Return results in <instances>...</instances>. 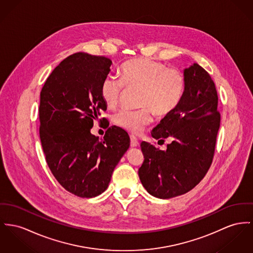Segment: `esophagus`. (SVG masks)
I'll return each instance as SVG.
<instances>
[{
  "label": "esophagus",
  "instance_id": "1",
  "mask_svg": "<svg viewBox=\"0 0 253 253\" xmlns=\"http://www.w3.org/2000/svg\"><path fill=\"white\" fill-rule=\"evenodd\" d=\"M139 146V141H138V139L133 136V135H131L130 136V147L131 148H135V147H138Z\"/></svg>",
  "mask_w": 253,
  "mask_h": 253
}]
</instances>
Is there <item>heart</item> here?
I'll return each mask as SVG.
<instances>
[{
  "instance_id": "obj_1",
  "label": "heart",
  "mask_w": 253,
  "mask_h": 253,
  "mask_svg": "<svg viewBox=\"0 0 253 253\" xmlns=\"http://www.w3.org/2000/svg\"><path fill=\"white\" fill-rule=\"evenodd\" d=\"M125 86L140 88L138 110L122 109L113 116L119 127L138 134L152 122V111L159 117L171 114L179 105L185 92V78L176 69L149 58H137L121 68V79L107 76L100 88L101 100L107 107L117 105Z\"/></svg>"
}]
</instances>
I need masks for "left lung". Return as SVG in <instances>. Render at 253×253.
<instances>
[{"label":"left lung","instance_id":"1","mask_svg":"<svg viewBox=\"0 0 253 253\" xmlns=\"http://www.w3.org/2000/svg\"><path fill=\"white\" fill-rule=\"evenodd\" d=\"M185 92L176 109L152 129L159 141L171 143L161 151L141 143L144 162L138 174L155 198L170 199L198 185L210 168L220 124L218 94L210 75L198 63L184 70Z\"/></svg>","mask_w":253,"mask_h":253}]
</instances>
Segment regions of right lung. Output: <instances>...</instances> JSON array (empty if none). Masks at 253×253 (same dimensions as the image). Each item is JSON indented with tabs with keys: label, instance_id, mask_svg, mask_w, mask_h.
Wrapping results in <instances>:
<instances>
[{
	"label": "right lung",
	"instance_id": "obj_1",
	"mask_svg": "<svg viewBox=\"0 0 253 253\" xmlns=\"http://www.w3.org/2000/svg\"><path fill=\"white\" fill-rule=\"evenodd\" d=\"M112 61L101 55L77 52L54 68L40 93L39 134L51 173L68 192L94 198L106 190L130 139L105 118L102 139L91 134L94 120L106 105L101 83Z\"/></svg>",
	"mask_w": 253,
	"mask_h": 253
}]
</instances>
